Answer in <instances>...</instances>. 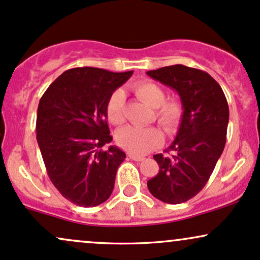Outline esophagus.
<instances>
[{"label":"esophagus","mask_w":260,"mask_h":260,"mask_svg":"<svg viewBox=\"0 0 260 260\" xmlns=\"http://www.w3.org/2000/svg\"><path fill=\"white\" fill-rule=\"evenodd\" d=\"M128 156H129V159H132L134 161H143L145 159L144 156H139V155H134V154H129Z\"/></svg>","instance_id":"esophagus-1"}]
</instances>
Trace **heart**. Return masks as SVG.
I'll return each instance as SVG.
<instances>
[{"label":"heart","instance_id":"1","mask_svg":"<svg viewBox=\"0 0 260 260\" xmlns=\"http://www.w3.org/2000/svg\"><path fill=\"white\" fill-rule=\"evenodd\" d=\"M133 91L140 100L155 109V118L166 131L171 132L180 123L183 107L176 100H166V94L160 85L149 80H140L133 85ZM106 115L112 124L120 126L124 122V94L117 89L110 95L106 104ZM162 134L157 128H139L127 126L116 134L117 144L132 154L143 155L162 143Z\"/></svg>","mask_w":260,"mask_h":260}]
</instances>
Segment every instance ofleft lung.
<instances>
[{
    "mask_svg": "<svg viewBox=\"0 0 260 260\" xmlns=\"http://www.w3.org/2000/svg\"><path fill=\"white\" fill-rule=\"evenodd\" d=\"M149 77L178 92L183 115L177 136L156 154L159 174L148 181L150 193L168 204H181L198 194L221 156L229 124V105L221 86L207 72L183 64L149 71Z\"/></svg>",
    "mask_w": 260,
    "mask_h": 260,
    "instance_id": "8db88e82",
    "label": "left lung"
}]
</instances>
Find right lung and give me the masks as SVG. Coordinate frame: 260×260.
Returning a JSON list of instances; mask_svg holds the SVG:
<instances>
[{
    "label": "right lung",
    "instance_id": "1",
    "mask_svg": "<svg viewBox=\"0 0 260 260\" xmlns=\"http://www.w3.org/2000/svg\"><path fill=\"white\" fill-rule=\"evenodd\" d=\"M133 74L95 67L66 71L38 106L37 139L47 175L57 190L79 207H96L111 196L116 172L126 157L111 145L106 104Z\"/></svg>",
    "mask_w": 260,
    "mask_h": 260
}]
</instances>
